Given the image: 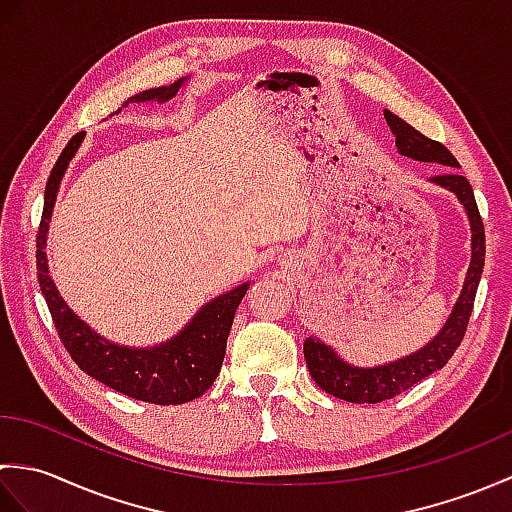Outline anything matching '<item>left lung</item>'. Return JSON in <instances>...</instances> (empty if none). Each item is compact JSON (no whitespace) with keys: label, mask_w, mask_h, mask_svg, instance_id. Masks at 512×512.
<instances>
[{"label":"left lung","mask_w":512,"mask_h":512,"mask_svg":"<svg viewBox=\"0 0 512 512\" xmlns=\"http://www.w3.org/2000/svg\"><path fill=\"white\" fill-rule=\"evenodd\" d=\"M385 121L391 127V132L396 134V147L402 156L422 160V162H438L442 167H460L458 160L451 154V151L444 147L438 140H431L418 129H413L409 123L402 121L396 114L385 110ZM440 187L453 191L458 195L460 202L464 204L466 213H469L471 231H473V257L469 266V275H466L462 295L455 303L449 321L444 323L442 332L433 339L427 347H422L420 352L411 354L407 358H400L396 363H389L383 367H372V369H358L343 363L339 356H336L328 345L321 341L306 339L303 343V354H306V363L310 369V376L314 378L323 391L328 394L356 402V405H363V402H383L394 398L402 391H407L422 378L431 376L438 372L444 365H447L449 358L458 350L464 334L466 325H469L473 303H475V292L477 284H480L482 270H484V255H486V244H484V224L482 215L477 211V202L471 189V182L458 171H447L440 173V176L431 178Z\"/></svg>","instance_id":"1"}]
</instances>
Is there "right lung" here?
Returning a JSON list of instances; mask_svg holds the SVG:
<instances>
[{
  "instance_id": "add662e5",
  "label": "right lung",
  "mask_w": 512,
  "mask_h": 512,
  "mask_svg": "<svg viewBox=\"0 0 512 512\" xmlns=\"http://www.w3.org/2000/svg\"><path fill=\"white\" fill-rule=\"evenodd\" d=\"M180 85L182 81L169 85V88L145 90L143 94L127 99V103L169 101ZM83 136L85 132L72 136L70 143L61 151L59 160L54 162L46 184V200H43L37 231V279L52 314L54 328H57L59 339L72 356V361L85 374L129 398L151 402V405H182V402L200 398L220 374L235 310L250 284L239 286L206 303L176 339L165 345L149 347V350H129V347L114 345L92 332L59 297L48 275L46 253H43L59 182Z\"/></svg>"
}]
</instances>
